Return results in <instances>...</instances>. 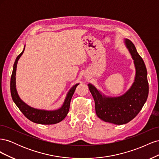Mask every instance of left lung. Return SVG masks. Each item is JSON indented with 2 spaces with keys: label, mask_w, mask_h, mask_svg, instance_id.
<instances>
[{
  "label": "left lung",
  "mask_w": 159,
  "mask_h": 159,
  "mask_svg": "<svg viewBox=\"0 0 159 159\" xmlns=\"http://www.w3.org/2000/svg\"><path fill=\"white\" fill-rule=\"evenodd\" d=\"M125 44L134 60L136 70L134 82L127 92L119 97H106L92 84H88L95 101L98 117L105 122L115 125L127 123L135 117L148 95L147 71L144 61L131 40L125 39Z\"/></svg>",
  "instance_id": "obj_1"
}]
</instances>
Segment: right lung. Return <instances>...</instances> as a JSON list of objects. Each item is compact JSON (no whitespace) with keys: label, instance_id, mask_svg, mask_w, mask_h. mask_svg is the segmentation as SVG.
<instances>
[{"label":"right lung","instance_id":"obj_1","mask_svg":"<svg viewBox=\"0 0 159 159\" xmlns=\"http://www.w3.org/2000/svg\"><path fill=\"white\" fill-rule=\"evenodd\" d=\"M25 49V46L24 48L23 51L19 54L16 59L14 61L12 74L11 79V93L13 102L16 105L18 109L24 114L25 116L30 120V121L42 125H52L56 124L61 121L68 115V113L70 109V102L72 96H73L74 91L76 89V87L79 85L77 84L72 87L68 91V94L66 95L64 102L62 106L57 110L54 111H48V110H42L33 108L29 105L25 103L20 98L18 95L17 91L16 89V71L18 61L20 56L22 55Z\"/></svg>","mask_w":159,"mask_h":159}]
</instances>
